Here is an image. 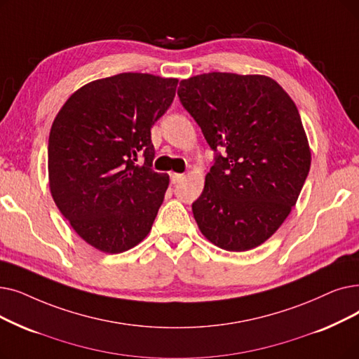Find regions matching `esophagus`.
Returning <instances> with one entry per match:
<instances>
[{
  "mask_svg": "<svg viewBox=\"0 0 359 359\" xmlns=\"http://www.w3.org/2000/svg\"><path fill=\"white\" fill-rule=\"evenodd\" d=\"M183 175H179V173H173L171 175V183L173 184H176V183H179V182H182L183 180Z\"/></svg>",
  "mask_w": 359,
  "mask_h": 359,
  "instance_id": "34e87169",
  "label": "esophagus"
}]
</instances>
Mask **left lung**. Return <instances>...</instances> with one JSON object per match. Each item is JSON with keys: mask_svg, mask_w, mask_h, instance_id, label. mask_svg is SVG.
<instances>
[{"mask_svg": "<svg viewBox=\"0 0 359 359\" xmlns=\"http://www.w3.org/2000/svg\"><path fill=\"white\" fill-rule=\"evenodd\" d=\"M177 95L214 151L192 204L199 230L226 251L257 248L286 220L308 176L311 152L298 108L259 74H198L180 82Z\"/></svg>", "mask_w": 359, "mask_h": 359, "instance_id": "8db88e82", "label": "left lung"}]
</instances>
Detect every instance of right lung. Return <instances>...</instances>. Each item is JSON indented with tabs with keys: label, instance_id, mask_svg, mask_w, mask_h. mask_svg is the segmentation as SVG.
I'll list each match as a JSON object with an SVG mask.
<instances>
[{
	"label": "right lung",
	"instance_id": "add662e5",
	"mask_svg": "<svg viewBox=\"0 0 359 359\" xmlns=\"http://www.w3.org/2000/svg\"><path fill=\"white\" fill-rule=\"evenodd\" d=\"M177 82L148 73L93 81L53 123L51 195L77 235L102 252L144 241L163 204L168 176L152 168L151 128L173 102Z\"/></svg>",
	"mask_w": 359,
	"mask_h": 359
}]
</instances>
